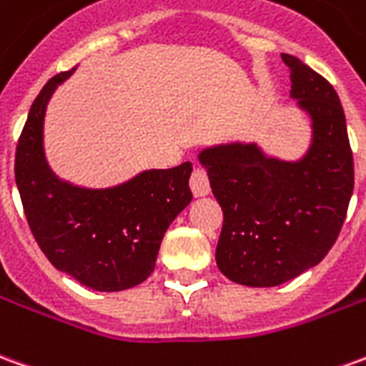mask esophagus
Here are the masks:
<instances>
[{"instance_id":"esophagus-1","label":"esophagus","mask_w":366,"mask_h":366,"mask_svg":"<svg viewBox=\"0 0 366 366\" xmlns=\"http://www.w3.org/2000/svg\"><path fill=\"white\" fill-rule=\"evenodd\" d=\"M190 188H192V192H194V196H206V194H208L209 178H208V172H206V168L196 166V168L192 170Z\"/></svg>"}]
</instances>
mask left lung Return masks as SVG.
<instances>
[{
  "instance_id": "obj_1",
  "label": "left lung",
  "mask_w": 366,
  "mask_h": 366,
  "mask_svg": "<svg viewBox=\"0 0 366 366\" xmlns=\"http://www.w3.org/2000/svg\"><path fill=\"white\" fill-rule=\"evenodd\" d=\"M291 97L313 121L299 162L263 157L255 144L206 148L212 192L224 212L216 263L227 280L273 287L321 262L343 227L355 184L345 112L325 76L283 53Z\"/></svg>"
}]
</instances>
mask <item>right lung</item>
<instances>
[{
	"label": "right lung",
	"mask_w": 366,
	"mask_h": 366,
	"mask_svg": "<svg viewBox=\"0 0 366 366\" xmlns=\"http://www.w3.org/2000/svg\"><path fill=\"white\" fill-rule=\"evenodd\" d=\"M47 81L15 148V184L35 242L57 269L97 291H122L154 272L160 242L192 200V164L148 170L109 190L61 182L43 154L51 94L71 73Z\"/></svg>",
	"instance_id": "right-lung-1"
}]
</instances>
